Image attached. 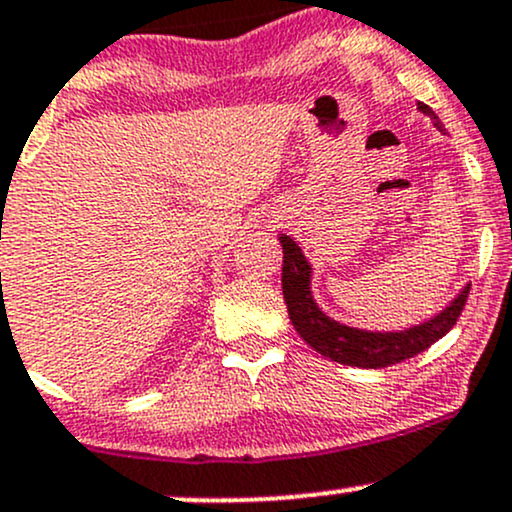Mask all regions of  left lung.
Returning <instances> with one entry per match:
<instances>
[{"label": "left lung", "instance_id": "left-lung-1", "mask_svg": "<svg viewBox=\"0 0 512 512\" xmlns=\"http://www.w3.org/2000/svg\"><path fill=\"white\" fill-rule=\"evenodd\" d=\"M418 109L425 116H430L432 126L437 131H445L442 121L437 119V114L428 104L418 101ZM279 243H282L284 250L282 291L296 333L313 350L328 357L330 362L347 364V367L384 369L428 350L432 342L445 338L449 330L454 328L457 318L462 316L466 296H469L471 289V284H466L445 311H440L435 318L425 320V323L413 325V328L396 330V333L350 328V325L338 323V320L325 316L318 308V303L311 294V262L303 257L296 240L289 238V235H279Z\"/></svg>", "mask_w": 512, "mask_h": 512}]
</instances>
